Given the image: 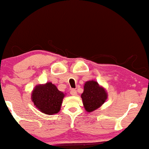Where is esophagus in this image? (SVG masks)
<instances>
[{"label": "esophagus", "instance_id": "34e87169", "mask_svg": "<svg viewBox=\"0 0 149 149\" xmlns=\"http://www.w3.org/2000/svg\"><path fill=\"white\" fill-rule=\"evenodd\" d=\"M70 95H71L72 96H76V95H77V91H76V90H74V89H73V90L70 91Z\"/></svg>", "mask_w": 149, "mask_h": 149}]
</instances>
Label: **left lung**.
Returning a JSON list of instances; mask_svg holds the SVG:
<instances>
[{"mask_svg":"<svg viewBox=\"0 0 149 149\" xmlns=\"http://www.w3.org/2000/svg\"><path fill=\"white\" fill-rule=\"evenodd\" d=\"M81 98L85 111L91 113L104 103L108 98V93L106 89L100 86L97 81L91 80L84 83Z\"/></svg>","mask_w":149,"mask_h":149,"instance_id":"left-lung-1","label":"left lung"}]
</instances>
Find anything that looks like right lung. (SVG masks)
<instances>
[{"label": "right lung", "instance_id": "obj_1", "mask_svg": "<svg viewBox=\"0 0 149 149\" xmlns=\"http://www.w3.org/2000/svg\"><path fill=\"white\" fill-rule=\"evenodd\" d=\"M65 94L58 91L51 82L37 84L31 93V100L36 108L45 114H55L60 111Z\"/></svg>", "mask_w": 149, "mask_h": 149}]
</instances>
